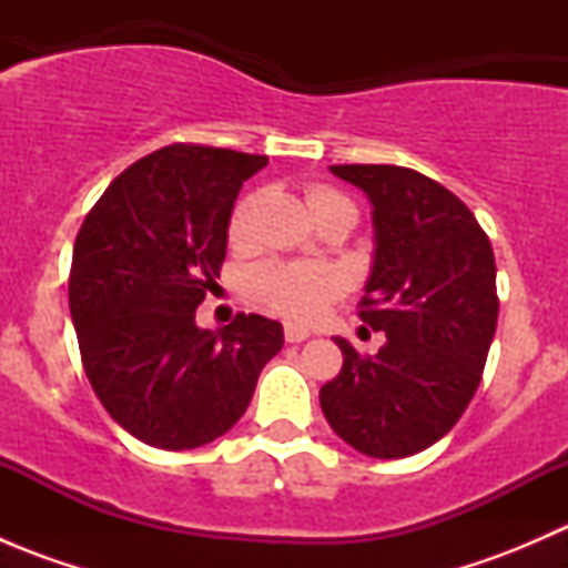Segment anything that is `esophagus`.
<instances>
[{"label":"esophagus","mask_w":568,"mask_h":568,"mask_svg":"<svg viewBox=\"0 0 568 568\" xmlns=\"http://www.w3.org/2000/svg\"><path fill=\"white\" fill-rule=\"evenodd\" d=\"M311 337V329H305V326H296V324H285V341L288 343H302Z\"/></svg>","instance_id":"esophagus-1"}]
</instances>
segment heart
<instances>
[{
  "label": "heart",
  "mask_w": 568,
  "mask_h": 568,
  "mask_svg": "<svg viewBox=\"0 0 568 568\" xmlns=\"http://www.w3.org/2000/svg\"><path fill=\"white\" fill-rule=\"evenodd\" d=\"M329 197H341V194L332 192V189H313L307 203L316 205ZM252 211H255V197L242 200L236 205L231 220L233 242L247 239ZM250 285L255 300L277 316L311 321L341 291V277L332 268L318 266V263H263L252 272Z\"/></svg>",
  "instance_id": "1"
}]
</instances>
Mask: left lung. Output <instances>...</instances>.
<instances>
[{
  "label": "left lung",
  "mask_w": 568,
  "mask_h": 568,
  "mask_svg": "<svg viewBox=\"0 0 568 568\" xmlns=\"http://www.w3.org/2000/svg\"><path fill=\"white\" fill-rule=\"evenodd\" d=\"M371 200L374 261L359 318L385 332L374 357L335 337L343 368L321 387L332 432L374 459L443 439L480 385L497 326L495 252L473 211L395 164H335Z\"/></svg>",
  "instance_id": "8db88e82"
}]
</instances>
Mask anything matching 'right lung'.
<instances>
[{
    "label": "right lung",
    "mask_w": 568,
    "mask_h": 568,
    "mask_svg": "<svg viewBox=\"0 0 568 568\" xmlns=\"http://www.w3.org/2000/svg\"><path fill=\"white\" fill-rule=\"evenodd\" d=\"M266 156L168 145L123 170L84 220L68 280L84 374L140 443L192 450L247 412L283 324L239 313L200 329L194 311L220 277L242 183Z\"/></svg>",
    "instance_id": "add662e5"
}]
</instances>
